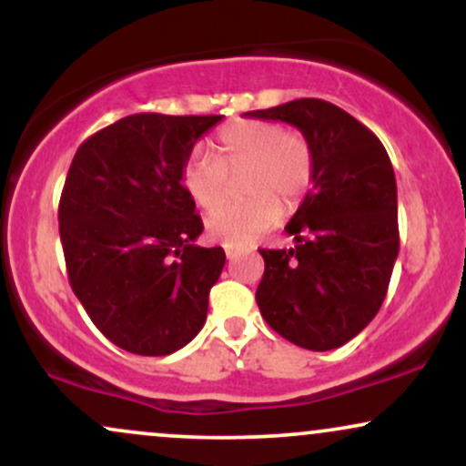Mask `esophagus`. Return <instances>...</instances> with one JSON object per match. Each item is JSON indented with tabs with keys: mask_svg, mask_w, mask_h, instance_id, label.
<instances>
[{
	"mask_svg": "<svg viewBox=\"0 0 466 466\" xmlns=\"http://www.w3.org/2000/svg\"><path fill=\"white\" fill-rule=\"evenodd\" d=\"M226 256H228V260H234V258H237V256H238V251L237 249H226Z\"/></svg>",
	"mask_w": 466,
	"mask_h": 466,
	"instance_id": "esophagus-1",
	"label": "esophagus"
}]
</instances>
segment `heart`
<instances>
[{"label": "heart", "instance_id": "b5f03b06", "mask_svg": "<svg viewBox=\"0 0 466 466\" xmlns=\"http://www.w3.org/2000/svg\"><path fill=\"white\" fill-rule=\"evenodd\" d=\"M245 172L248 199L217 208L206 218L208 237L226 248L256 243L280 221L282 208L296 210L315 177L313 147L300 131L269 120H237L217 133V157L195 148L181 170L184 190L203 210L225 198L229 174Z\"/></svg>", "mask_w": 466, "mask_h": 466}]
</instances>
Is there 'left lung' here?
Instances as JSON below:
<instances>
[{
	"label": "left lung",
	"instance_id": "1",
	"mask_svg": "<svg viewBox=\"0 0 466 466\" xmlns=\"http://www.w3.org/2000/svg\"><path fill=\"white\" fill-rule=\"evenodd\" d=\"M245 116L293 125L315 155L313 188L285 228L296 245L260 249V315L291 344L339 349L381 309L399 256L392 162L368 127L326 100L300 98Z\"/></svg>",
	"mask_w": 466,
	"mask_h": 466
}]
</instances>
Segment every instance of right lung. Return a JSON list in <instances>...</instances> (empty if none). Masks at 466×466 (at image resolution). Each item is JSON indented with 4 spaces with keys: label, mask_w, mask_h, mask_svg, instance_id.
<instances>
[{
    "label": "right lung",
    "mask_w": 466,
    "mask_h": 466,
    "mask_svg": "<svg viewBox=\"0 0 466 466\" xmlns=\"http://www.w3.org/2000/svg\"><path fill=\"white\" fill-rule=\"evenodd\" d=\"M221 117L127 116L69 166L58 203L69 285L100 333L133 355H170L206 324L226 251L195 245L203 223L181 170Z\"/></svg>",
    "instance_id": "right-lung-1"
}]
</instances>
